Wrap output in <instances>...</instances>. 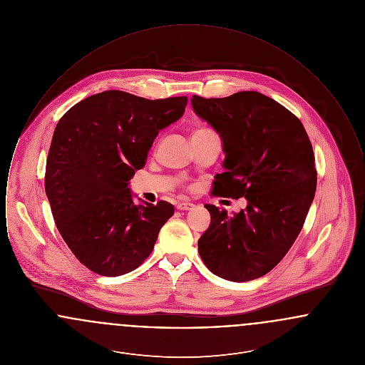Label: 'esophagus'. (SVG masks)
<instances>
[{"instance_id":"1","label":"esophagus","mask_w":365,"mask_h":365,"mask_svg":"<svg viewBox=\"0 0 365 365\" xmlns=\"http://www.w3.org/2000/svg\"><path fill=\"white\" fill-rule=\"evenodd\" d=\"M194 205L191 204V202H179L178 205H176V208L179 209V210H190Z\"/></svg>"}]
</instances>
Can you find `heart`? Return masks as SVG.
<instances>
[{
	"mask_svg": "<svg viewBox=\"0 0 365 365\" xmlns=\"http://www.w3.org/2000/svg\"><path fill=\"white\" fill-rule=\"evenodd\" d=\"M200 131H201V130H200Z\"/></svg>",
	"mask_w": 365,
	"mask_h": 365,
	"instance_id": "heart-1",
	"label": "heart"
}]
</instances>
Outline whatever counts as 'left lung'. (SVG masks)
Returning a JSON list of instances; mask_svg holds the SVG:
<instances>
[{
  "label": "left lung",
  "instance_id": "left-lung-1",
  "mask_svg": "<svg viewBox=\"0 0 365 365\" xmlns=\"http://www.w3.org/2000/svg\"><path fill=\"white\" fill-rule=\"evenodd\" d=\"M191 105L223 140L226 171L215 176L212 195L247 201L234 216L205 205L210 225L198 240L200 256L226 280L260 278L286 256L305 223L317 182L312 143L297 116L257 91L192 96Z\"/></svg>",
  "mask_w": 365,
  "mask_h": 365
}]
</instances>
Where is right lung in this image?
Wrapping results in <instances>:
<instances>
[{"instance_id":"1","label":"right lung","mask_w":365,"mask_h":365,"mask_svg":"<svg viewBox=\"0 0 365 365\" xmlns=\"http://www.w3.org/2000/svg\"><path fill=\"white\" fill-rule=\"evenodd\" d=\"M186 105L187 97L146 100L108 90L73 105L57 123L45 191L58 232L90 271L124 275L152 253L174 205H135L128 182L158 131L182 118Z\"/></svg>"}]
</instances>
